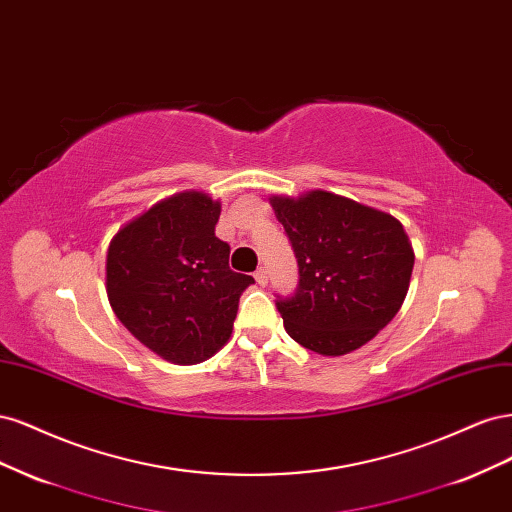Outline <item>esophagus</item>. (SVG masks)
Returning <instances> with one entry per match:
<instances>
[{
	"mask_svg": "<svg viewBox=\"0 0 512 512\" xmlns=\"http://www.w3.org/2000/svg\"><path fill=\"white\" fill-rule=\"evenodd\" d=\"M254 277H256V282H258L260 286H267V284H269V275H267V269H265V267H260V269L254 273Z\"/></svg>",
	"mask_w": 512,
	"mask_h": 512,
	"instance_id": "1",
	"label": "esophagus"
}]
</instances>
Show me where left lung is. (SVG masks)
I'll return each instance as SVG.
<instances>
[{"instance_id":"1","label":"left lung","mask_w":512,"mask_h":512,"mask_svg":"<svg viewBox=\"0 0 512 512\" xmlns=\"http://www.w3.org/2000/svg\"><path fill=\"white\" fill-rule=\"evenodd\" d=\"M271 203L299 267L297 290L275 299L288 335L324 356L361 348L406 299L414 252L404 226L320 190Z\"/></svg>"}]
</instances>
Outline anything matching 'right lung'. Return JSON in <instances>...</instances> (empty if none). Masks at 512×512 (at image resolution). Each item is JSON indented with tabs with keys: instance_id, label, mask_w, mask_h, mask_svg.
Wrapping results in <instances>:
<instances>
[{
	"instance_id": "right-lung-1",
	"label": "right lung",
	"mask_w": 512,
	"mask_h": 512,
	"mask_svg": "<svg viewBox=\"0 0 512 512\" xmlns=\"http://www.w3.org/2000/svg\"><path fill=\"white\" fill-rule=\"evenodd\" d=\"M220 203L185 192L121 228L108 247L106 294L138 342L179 365L207 361L232 333L252 275L228 267L215 237Z\"/></svg>"
}]
</instances>
